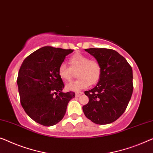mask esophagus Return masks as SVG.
I'll list each match as a JSON object with an SVG mask.
<instances>
[{
  "label": "esophagus",
  "instance_id": "34e87169",
  "mask_svg": "<svg viewBox=\"0 0 153 153\" xmlns=\"http://www.w3.org/2000/svg\"><path fill=\"white\" fill-rule=\"evenodd\" d=\"M82 94H83V92H76V93H75V95H76V97H80Z\"/></svg>",
  "mask_w": 153,
  "mask_h": 153
}]
</instances>
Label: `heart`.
<instances>
[{
  "label": "heart",
  "mask_w": 153,
  "mask_h": 153,
  "mask_svg": "<svg viewBox=\"0 0 153 153\" xmlns=\"http://www.w3.org/2000/svg\"><path fill=\"white\" fill-rule=\"evenodd\" d=\"M70 67L61 63L58 68V74L62 80L70 81L77 72V80L67 84L66 89L77 92L88 88L90 84L94 85L100 80L102 69L100 63L96 60L81 53H76L69 59Z\"/></svg>",
  "instance_id": "1"
}]
</instances>
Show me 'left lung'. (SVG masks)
Here are the masks:
<instances>
[{"label":"left lung","instance_id":"left-lung-1","mask_svg":"<svg viewBox=\"0 0 153 153\" xmlns=\"http://www.w3.org/2000/svg\"><path fill=\"white\" fill-rule=\"evenodd\" d=\"M85 50L100 63L102 73L97 85L84 92L89 102L83 106V112L97 124L112 123L125 112L132 97V67L115 50L106 48Z\"/></svg>","mask_w":153,"mask_h":153}]
</instances>
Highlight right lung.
<instances>
[{"label": "right lung", "instance_id": "add662e5", "mask_svg": "<svg viewBox=\"0 0 153 153\" xmlns=\"http://www.w3.org/2000/svg\"><path fill=\"white\" fill-rule=\"evenodd\" d=\"M73 50L45 46L23 61L17 78L20 101L31 119L39 124L52 126L66 112L74 92H62L64 83L58 74L59 66Z\"/></svg>", "mask_w": 153, "mask_h": 153}]
</instances>
